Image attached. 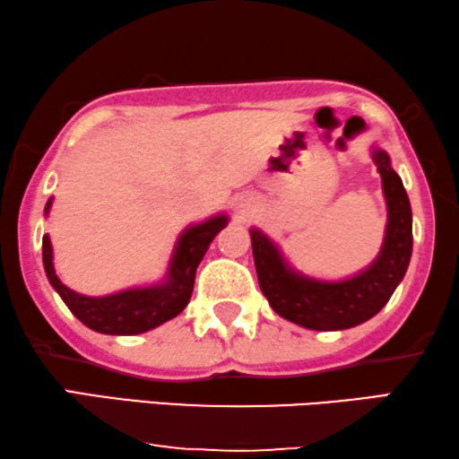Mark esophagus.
Returning a JSON list of instances; mask_svg holds the SVG:
<instances>
[{"label":"esophagus","instance_id":"obj_1","mask_svg":"<svg viewBox=\"0 0 459 459\" xmlns=\"http://www.w3.org/2000/svg\"><path fill=\"white\" fill-rule=\"evenodd\" d=\"M250 203H248V200H240V203H238V211H240V212H247L248 209H250V206H248Z\"/></svg>","mask_w":459,"mask_h":459}]
</instances>
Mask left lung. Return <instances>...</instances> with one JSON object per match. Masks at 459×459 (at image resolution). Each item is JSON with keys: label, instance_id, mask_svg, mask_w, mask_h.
<instances>
[{"label": "left lung", "instance_id": "1", "mask_svg": "<svg viewBox=\"0 0 459 459\" xmlns=\"http://www.w3.org/2000/svg\"><path fill=\"white\" fill-rule=\"evenodd\" d=\"M382 179L386 225L380 253L368 267L341 280L313 278L299 272L272 236L250 228V244L261 292L280 317L307 330L334 332L372 319L405 278L411 259V206L403 181L386 150L369 146Z\"/></svg>", "mask_w": 459, "mask_h": 459}]
</instances>
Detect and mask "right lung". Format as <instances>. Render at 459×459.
I'll list each match as a JSON object with an SVG mask.
<instances>
[{
  "label": "right lung",
  "mask_w": 459,
  "mask_h": 459,
  "mask_svg": "<svg viewBox=\"0 0 459 459\" xmlns=\"http://www.w3.org/2000/svg\"><path fill=\"white\" fill-rule=\"evenodd\" d=\"M54 198L48 200L46 217L52 209ZM230 223L225 212H217L200 223H192L181 231L175 242L171 259H169L165 278L150 286H134L125 290L104 294V297H87L71 290L60 281L54 269V248L49 236H43V267L49 284L73 316L87 328L100 334L131 336L159 328L160 324L178 317L192 299L194 278L211 242Z\"/></svg>",
  "instance_id": "obj_1"
}]
</instances>
